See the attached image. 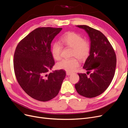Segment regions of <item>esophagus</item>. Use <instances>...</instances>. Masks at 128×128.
Instances as JSON below:
<instances>
[{
  "mask_svg": "<svg viewBox=\"0 0 128 128\" xmlns=\"http://www.w3.org/2000/svg\"><path fill=\"white\" fill-rule=\"evenodd\" d=\"M72 74V73H70V72H66V75H67L68 76H70Z\"/></svg>",
  "mask_w": 128,
  "mask_h": 128,
  "instance_id": "1",
  "label": "esophagus"
}]
</instances>
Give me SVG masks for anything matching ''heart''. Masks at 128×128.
<instances>
[{"instance_id":"b5f03b06","label":"heart","mask_w":128,"mask_h":128,"mask_svg":"<svg viewBox=\"0 0 128 128\" xmlns=\"http://www.w3.org/2000/svg\"><path fill=\"white\" fill-rule=\"evenodd\" d=\"M60 42L63 46L72 48V56L77 57L81 60H85L90 52V43L88 40L83 39L82 36L75 32H66L60 38ZM62 46L59 43H54L52 46L51 53L53 58L58 60L61 58ZM80 66L78 60L73 58L70 59H64L57 64L58 69L68 72H73Z\"/></svg>"}]
</instances>
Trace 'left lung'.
<instances>
[{
  "mask_svg": "<svg viewBox=\"0 0 128 128\" xmlns=\"http://www.w3.org/2000/svg\"><path fill=\"white\" fill-rule=\"evenodd\" d=\"M85 30L90 41V52L83 68L87 74L78 73L80 81L75 84L77 92L87 98H93L103 93L110 85L114 75L116 55L104 35L97 30L86 25L77 26Z\"/></svg>",
  "mask_w": 128,
  "mask_h": 128,
  "instance_id": "8db88e82",
  "label": "left lung"
}]
</instances>
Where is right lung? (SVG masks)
I'll use <instances>...</instances> for the list:
<instances>
[{
    "instance_id": "add662e5",
    "label": "right lung",
    "mask_w": 128,
    "mask_h": 128,
    "mask_svg": "<svg viewBox=\"0 0 128 128\" xmlns=\"http://www.w3.org/2000/svg\"><path fill=\"white\" fill-rule=\"evenodd\" d=\"M62 29L38 28L16 48L14 67L16 80L28 95L37 100L47 102L56 97L66 76L63 70L48 74L55 64L51 44Z\"/></svg>"
}]
</instances>
